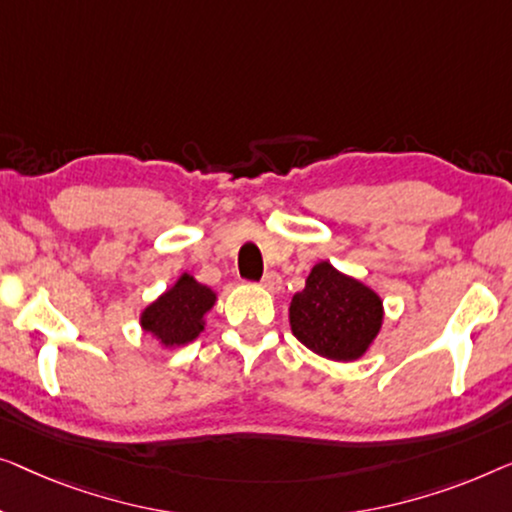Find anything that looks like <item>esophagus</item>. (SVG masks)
<instances>
[{
    "label": "esophagus",
    "instance_id": "obj_1",
    "mask_svg": "<svg viewBox=\"0 0 512 512\" xmlns=\"http://www.w3.org/2000/svg\"><path fill=\"white\" fill-rule=\"evenodd\" d=\"M259 285H262L264 290L276 292V290H280V276H278L276 271H266V273H264V278L259 280Z\"/></svg>",
    "mask_w": 512,
    "mask_h": 512
}]
</instances>
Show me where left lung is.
Masks as SVG:
<instances>
[{"label":"left lung","mask_w":512,"mask_h":512,"mask_svg":"<svg viewBox=\"0 0 512 512\" xmlns=\"http://www.w3.org/2000/svg\"><path fill=\"white\" fill-rule=\"evenodd\" d=\"M292 334L306 348L336 362L359 359L383 325V301L329 262L313 266L306 287L292 297Z\"/></svg>","instance_id":"1"}]
</instances>
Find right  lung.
I'll return each instance as SVG.
<instances>
[{
  "mask_svg": "<svg viewBox=\"0 0 512 512\" xmlns=\"http://www.w3.org/2000/svg\"><path fill=\"white\" fill-rule=\"evenodd\" d=\"M215 294L183 273L178 283L164 292L141 315V325L155 334L164 345H185L204 329V315L211 311Z\"/></svg>",
  "mask_w": 512,
  "mask_h": 512,
  "instance_id": "1",
  "label": "right lung"
}]
</instances>
